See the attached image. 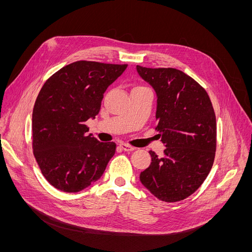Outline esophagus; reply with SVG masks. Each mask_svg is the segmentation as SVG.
<instances>
[{
	"mask_svg": "<svg viewBox=\"0 0 252 252\" xmlns=\"http://www.w3.org/2000/svg\"><path fill=\"white\" fill-rule=\"evenodd\" d=\"M119 147H121V149H122V150L126 151V152H131V151H134V150L136 149L135 147H131V146H129V145L125 144V143L119 144Z\"/></svg>",
	"mask_w": 252,
	"mask_h": 252,
	"instance_id": "obj_1",
	"label": "esophagus"
}]
</instances>
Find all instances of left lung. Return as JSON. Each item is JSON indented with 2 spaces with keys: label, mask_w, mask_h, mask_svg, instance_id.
Wrapping results in <instances>:
<instances>
[{
  "label": "left lung",
  "mask_w": 252,
  "mask_h": 252,
  "mask_svg": "<svg viewBox=\"0 0 252 252\" xmlns=\"http://www.w3.org/2000/svg\"><path fill=\"white\" fill-rule=\"evenodd\" d=\"M137 71L156 93L155 128L166 147L161 157L149 151L152 162L140 181L159 200L181 201L201 186L215 161L213 104L206 91L179 69L137 65Z\"/></svg>",
  "instance_id": "left-lung-1"
}]
</instances>
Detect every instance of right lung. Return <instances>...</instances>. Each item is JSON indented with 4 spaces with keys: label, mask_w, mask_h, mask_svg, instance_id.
<instances>
[{
    "label": "right lung",
    "mask_w": 252,
    "mask_h": 252,
    "mask_svg": "<svg viewBox=\"0 0 252 252\" xmlns=\"http://www.w3.org/2000/svg\"><path fill=\"white\" fill-rule=\"evenodd\" d=\"M127 64L76 61L64 66L44 84L32 111V149L46 180L58 190L76 193L104 174L115 143L87 135L107 88Z\"/></svg>",
    "instance_id": "add662e5"
}]
</instances>
